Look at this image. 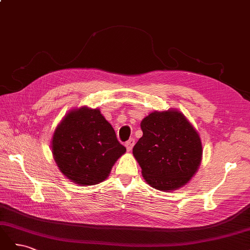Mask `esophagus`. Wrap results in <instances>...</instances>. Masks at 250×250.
<instances>
[{"instance_id": "1", "label": "esophagus", "mask_w": 250, "mask_h": 250, "mask_svg": "<svg viewBox=\"0 0 250 250\" xmlns=\"http://www.w3.org/2000/svg\"><path fill=\"white\" fill-rule=\"evenodd\" d=\"M134 144H135L134 139H129V140H128V141L125 143V146H126L127 150L130 151V150L132 149V147L134 146Z\"/></svg>"}]
</instances>
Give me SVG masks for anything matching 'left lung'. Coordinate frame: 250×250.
I'll return each mask as SVG.
<instances>
[{
	"mask_svg": "<svg viewBox=\"0 0 250 250\" xmlns=\"http://www.w3.org/2000/svg\"><path fill=\"white\" fill-rule=\"evenodd\" d=\"M143 137L132 153L147 184L160 191L187 185L202 157L198 132L178 110L153 111L141 122Z\"/></svg>",
	"mask_w": 250,
	"mask_h": 250,
	"instance_id": "obj_1",
	"label": "left lung"
}]
</instances>
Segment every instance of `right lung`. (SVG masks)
<instances>
[{
	"label": "right lung",
	"mask_w": 250,
	"mask_h": 250,
	"mask_svg": "<svg viewBox=\"0 0 250 250\" xmlns=\"http://www.w3.org/2000/svg\"><path fill=\"white\" fill-rule=\"evenodd\" d=\"M51 147L60 172L82 187L106 179L126 152L100 109L87 106L66 113L53 134Z\"/></svg>",
	"instance_id": "add662e5"
}]
</instances>
